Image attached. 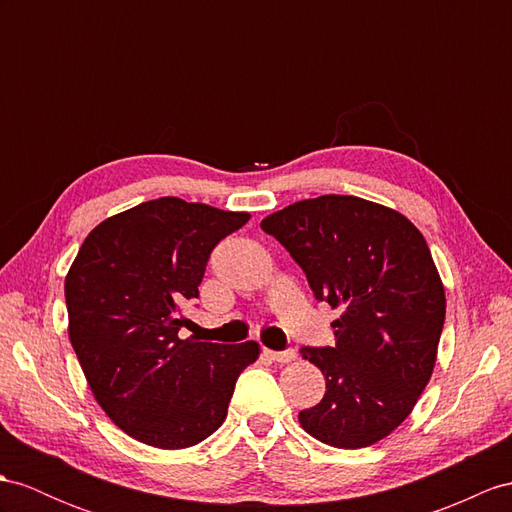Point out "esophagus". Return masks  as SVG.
<instances>
[{"mask_svg": "<svg viewBox=\"0 0 512 512\" xmlns=\"http://www.w3.org/2000/svg\"><path fill=\"white\" fill-rule=\"evenodd\" d=\"M265 354L276 360V363H291V360H295V350H284V352H273V350H265Z\"/></svg>", "mask_w": 512, "mask_h": 512, "instance_id": "34e87169", "label": "esophagus"}]
</instances>
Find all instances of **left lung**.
<instances>
[{
    "label": "left lung",
    "mask_w": 512,
    "mask_h": 512,
    "mask_svg": "<svg viewBox=\"0 0 512 512\" xmlns=\"http://www.w3.org/2000/svg\"><path fill=\"white\" fill-rule=\"evenodd\" d=\"M304 269L321 302L341 308L334 347H302L326 376L299 413L321 443L358 450L413 413L436 363L445 291L423 234L404 215L354 195H321L260 223Z\"/></svg>",
    "instance_id": "8db88e82"
}]
</instances>
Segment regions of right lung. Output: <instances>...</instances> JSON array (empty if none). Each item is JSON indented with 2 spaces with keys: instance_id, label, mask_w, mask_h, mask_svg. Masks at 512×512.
<instances>
[{
  "instance_id": "add662e5",
  "label": "right lung",
  "mask_w": 512,
  "mask_h": 512,
  "mask_svg": "<svg viewBox=\"0 0 512 512\" xmlns=\"http://www.w3.org/2000/svg\"><path fill=\"white\" fill-rule=\"evenodd\" d=\"M247 221V213L160 197L108 217L84 239L65 278L69 339L97 404L132 439L184 450L226 419L258 343H199L178 332L210 252Z\"/></svg>"
}]
</instances>
